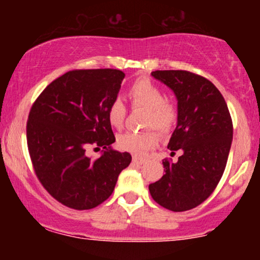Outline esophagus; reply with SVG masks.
Returning <instances> with one entry per match:
<instances>
[{
	"label": "esophagus",
	"mask_w": 260,
	"mask_h": 260,
	"mask_svg": "<svg viewBox=\"0 0 260 260\" xmlns=\"http://www.w3.org/2000/svg\"><path fill=\"white\" fill-rule=\"evenodd\" d=\"M145 159H143V157H139V156H133V162L138 164V165H143V164H145Z\"/></svg>",
	"instance_id": "obj_1"
}]
</instances>
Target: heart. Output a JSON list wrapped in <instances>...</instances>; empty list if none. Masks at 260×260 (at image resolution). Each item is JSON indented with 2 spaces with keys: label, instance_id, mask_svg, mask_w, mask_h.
<instances>
[{
  "label": "heart",
  "instance_id": "1",
  "mask_svg": "<svg viewBox=\"0 0 260 260\" xmlns=\"http://www.w3.org/2000/svg\"><path fill=\"white\" fill-rule=\"evenodd\" d=\"M128 98L133 107L147 110L145 127H154L161 133H168L175 126L177 120V109L172 103L166 100V95L160 86L147 78L136 80L128 89ZM126 106L121 99H115L107 110V118L112 127L121 128L126 118ZM159 142V137L154 131L144 132H127L117 137V145L121 150L142 155Z\"/></svg>",
  "mask_w": 260,
  "mask_h": 260
}]
</instances>
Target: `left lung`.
I'll use <instances>...</instances> for the list:
<instances>
[{"mask_svg": "<svg viewBox=\"0 0 260 260\" xmlns=\"http://www.w3.org/2000/svg\"><path fill=\"white\" fill-rule=\"evenodd\" d=\"M177 99V126L168 144L181 149L177 162L162 161L164 174L149 184L157 204L172 211L198 207L215 189L232 143V120L221 92L210 80L187 71H155Z\"/></svg>", "mask_w": 260, "mask_h": 260, "instance_id": "1", "label": "left lung"}]
</instances>
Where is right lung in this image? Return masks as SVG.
<instances>
[{"label":"right lung","mask_w":260,"mask_h":260,"mask_svg":"<svg viewBox=\"0 0 260 260\" xmlns=\"http://www.w3.org/2000/svg\"><path fill=\"white\" fill-rule=\"evenodd\" d=\"M124 73L118 70L70 71L50 83L29 112L26 140L35 174L45 189L68 208L88 210L105 202L118 175L132 161L115 143L107 118ZM95 144L100 158L86 157Z\"/></svg>","instance_id":"add662e5"}]
</instances>
